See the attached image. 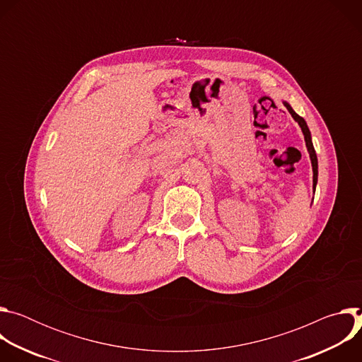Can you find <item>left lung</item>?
<instances>
[{
	"instance_id": "8db88e82",
	"label": "left lung",
	"mask_w": 362,
	"mask_h": 362,
	"mask_svg": "<svg viewBox=\"0 0 362 362\" xmlns=\"http://www.w3.org/2000/svg\"><path fill=\"white\" fill-rule=\"evenodd\" d=\"M284 105L286 106L288 112L292 115V117L298 122V124L300 126L302 129V133L305 136V143H306V147H308V151H309V156H311V162H313V170H314V190H315V186H317V180H318V159H317V153H315V148H314V144H313V140H311V133H309V129L305 123V120L298 116L292 107L288 105V103H284Z\"/></svg>"
}]
</instances>
